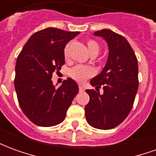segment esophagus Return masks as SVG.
I'll return each instance as SVG.
<instances>
[{"instance_id": "34e87169", "label": "esophagus", "mask_w": 156, "mask_h": 156, "mask_svg": "<svg viewBox=\"0 0 156 156\" xmlns=\"http://www.w3.org/2000/svg\"><path fill=\"white\" fill-rule=\"evenodd\" d=\"M84 91V88L81 86V85H79V92H83Z\"/></svg>"}]
</instances>
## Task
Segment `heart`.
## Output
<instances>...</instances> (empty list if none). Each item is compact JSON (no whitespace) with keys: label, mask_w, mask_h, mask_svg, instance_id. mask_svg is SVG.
<instances>
[{"label":"heart","mask_w":156,"mask_h":156,"mask_svg":"<svg viewBox=\"0 0 156 156\" xmlns=\"http://www.w3.org/2000/svg\"><path fill=\"white\" fill-rule=\"evenodd\" d=\"M69 43L65 46L63 49V54L65 58H68V50H69ZM87 46H88V51L91 55H98L100 51V45L94 40H88L87 41ZM70 77L75 81L78 83H83V82L88 79V78L92 77L94 74V70L91 67H84V66H76L70 70Z\"/></svg>","instance_id":"heart-1"}]
</instances>
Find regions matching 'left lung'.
Wrapping results in <instances>:
<instances>
[{
	"label": "left lung",
	"instance_id": "1",
	"mask_svg": "<svg viewBox=\"0 0 156 156\" xmlns=\"http://www.w3.org/2000/svg\"><path fill=\"white\" fill-rule=\"evenodd\" d=\"M105 39L108 47L105 67L90 83L100 94L87 89L90 100L85 106V117L92 127L110 129L121 124L129 114L139 86L138 61L134 50L123 36L103 29L94 33Z\"/></svg>",
	"mask_w": 156,
	"mask_h": 156
}]
</instances>
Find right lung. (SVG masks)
<instances>
[{
	"mask_svg": "<svg viewBox=\"0 0 156 156\" xmlns=\"http://www.w3.org/2000/svg\"><path fill=\"white\" fill-rule=\"evenodd\" d=\"M79 33L45 28L34 33L18 55L15 89L20 107L33 124L51 127L64 120L78 86L68 78L56 88L51 77L65 63L66 44Z\"/></svg>",
	"mask_w": 156,
	"mask_h": 156,
	"instance_id": "obj_1",
	"label": "right lung"
}]
</instances>
